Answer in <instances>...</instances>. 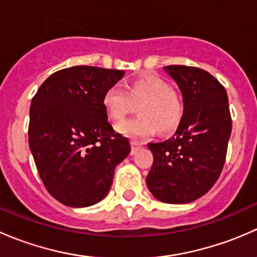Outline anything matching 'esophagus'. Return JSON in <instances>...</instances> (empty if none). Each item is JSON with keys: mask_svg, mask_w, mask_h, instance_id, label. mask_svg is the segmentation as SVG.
Masks as SVG:
<instances>
[{"mask_svg": "<svg viewBox=\"0 0 257 257\" xmlns=\"http://www.w3.org/2000/svg\"><path fill=\"white\" fill-rule=\"evenodd\" d=\"M131 145H132V153H136L137 150L141 149V148L143 147V143H141V142H137V141H132Z\"/></svg>", "mask_w": 257, "mask_h": 257, "instance_id": "1", "label": "esophagus"}]
</instances>
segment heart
<instances>
[{"label":"heart","instance_id":"b5f03b06","mask_svg":"<svg viewBox=\"0 0 257 257\" xmlns=\"http://www.w3.org/2000/svg\"><path fill=\"white\" fill-rule=\"evenodd\" d=\"M103 107L113 121H120L138 107L141 115L116 125V131L137 141L149 139L157 133H174L185 113L183 95L168 82L153 74H143L132 80L126 89L108 88L103 95Z\"/></svg>","mask_w":257,"mask_h":257}]
</instances>
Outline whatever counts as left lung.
Returning <instances> with one entry per match:
<instances>
[{"label": "left lung", "instance_id": "left-lung-1", "mask_svg": "<svg viewBox=\"0 0 257 257\" xmlns=\"http://www.w3.org/2000/svg\"><path fill=\"white\" fill-rule=\"evenodd\" d=\"M183 93L185 113L173 138L149 143L154 162L147 177L163 203L185 204L212 188L226 159L231 114L224 85L198 67L168 66Z\"/></svg>", "mask_w": 257, "mask_h": 257}]
</instances>
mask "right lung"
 Listing matches in <instances>:
<instances>
[{
    "instance_id": "obj_1",
    "label": "right lung",
    "mask_w": 257,
    "mask_h": 257,
    "mask_svg": "<svg viewBox=\"0 0 257 257\" xmlns=\"http://www.w3.org/2000/svg\"><path fill=\"white\" fill-rule=\"evenodd\" d=\"M124 72L76 66L54 72L32 98L28 142L46 189L67 206L97 204L109 191L114 169L131 144L103 107L108 88Z\"/></svg>"
}]
</instances>
